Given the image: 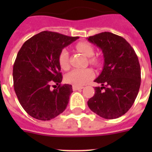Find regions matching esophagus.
I'll list each match as a JSON object with an SVG mask.
<instances>
[{
	"mask_svg": "<svg viewBox=\"0 0 152 152\" xmlns=\"http://www.w3.org/2000/svg\"><path fill=\"white\" fill-rule=\"evenodd\" d=\"M83 87H80V86H76V85L72 86V89H73V91L81 90V89H83Z\"/></svg>",
	"mask_w": 152,
	"mask_h": 152,
	"instance_id": "34e87169",
	"label": "esophagus"
}]
</instances>
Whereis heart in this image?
<instances>
[{
  "label": "heart",
  "instance_id": "b5f03b06",
  "mask_svg": "<svg viewBox=\"0 0 152 152\" xmlns=\"http://www.w3.org/2000/svg\"><path fill=\"white\" fill-rule=\"evenodd\" d=\"M76 49L86 57H92L95 53V50L89 42H80L76 44ZM89 61L91 64L98 65L99 64V60L95 57H91ZM58 62L61 68L64 70L69 69V53L66 49H63L60 53L58 57ZM94 76V72L91 69H76L67 74L65 76V80L67 83H71L76 86H81L88 82Z\"/></svg>",
  "mask_w": 152,
  "mask_h": 152
}]
</instances>
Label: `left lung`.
<instances>
[{
    "label": "left lung",
    "instance_id": "1",
    "mask_svg": "<svg viewBox=\"0 0 152 152\" xmlns=\"http://www.w3.org/2000/svg\"><path fill=\"white\" fill-rule=\"evenodd\" d=\"M99 47L104 57L101 74L95 80V95L88 100L91 110L105 119L124 115L139 92L141 76L139 60L124 38L110 32H102L88 38Z\"/></svg>",
    "mask_w": 152,
    "mask_h": 152
}]
</instances>
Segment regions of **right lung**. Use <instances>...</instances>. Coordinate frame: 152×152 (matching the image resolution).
<instances>
[{"label":"right lung","mask_w":152,"mask_h":152,"mask_svg":"<svg viewBox=\"0 0 152 152\" xmlns=\"http://www.w3.org/2000/svg\"><path fill=\"white\" fill-rule=\"evenodd\" d=\"M77 39L45 31L27 40L18 52L13 65L14 90L20 105L32 118L51 120L66 109L72 88L61 85L58 57ZM53 83L58 87L52 91Z\"/></svg>","instance_id":"right-lung-1"}]
</instances>
